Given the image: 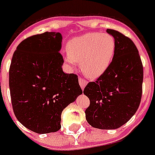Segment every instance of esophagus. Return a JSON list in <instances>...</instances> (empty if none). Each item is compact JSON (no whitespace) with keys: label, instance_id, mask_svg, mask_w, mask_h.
Segmentation results:
<instances>
[{"label":"esophagus","instance_id":"obj_1","mask_svg":"<svg viewBox=\"0 0 155 155\" xmlns=\"http://www.w3.org/2000/svg\"><path fill=\"white\" fill-rule=\"evenodd\" d=\"M78 82H79V84H80L82 89H84V88L85 87V85L87 84V81H86L84 78H79Z\"/></svg>","mask_w":155,"mask_h":155}]
</instances>
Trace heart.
Instances as JSON below:
<instances>
[{"label": "heart", "mask_w": 155, "mask_h": 155, "mask_svg": "<svg viewBox=\"0 0 155 155\" xmlns=\"http://www.w3.org/2000/svg\"><path fill=\"white\" fill-rule=\"evenodd\" d=\"M66 61L80 64L83 73L89 78H97L110 67L116 53V41L112 35L86 33L67 43Z\"/></svg>", "instance_id": "heart-1"}]
</instances>
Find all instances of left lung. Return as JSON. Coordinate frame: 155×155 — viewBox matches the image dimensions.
<instances>
[{"label":"left lung","mask_w":155,"mask_h":155,"mask_svg":"<svg viewBox=\"0 0 155 155\" xmlns=\"http://www.w3.org/2000/svg\"><path fill=\"white\" fill-rule=\"evenodd\" d=\"M106 32L116 41L110 67L84 93L89 97L85 119L92 127L111 130L122 127L136 112L142 96L143 65L134 42L117 30Z\"/></svg>","instance_id":"8db88e82"}]
</instances>
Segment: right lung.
<instances>
[{
  "mask_svg": "<svg viewBox=\"0 0 155 155\" xmlns=\"http://www.w3.org/2000/svg\"><path fill=\"white\" fill-rule=\"evenodd\" d=\"M61 47L59 32H44L23 40L12 58L13 111L21 125L36 134L58 132L63 110L83 93L78 75L63 71Z\"/></svg>",
  "mask_w": 155,
  "mask_h": 155,
  "instance_id": "obj_1",
  "label": "right lung"
}]
</instances>
